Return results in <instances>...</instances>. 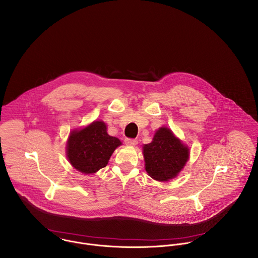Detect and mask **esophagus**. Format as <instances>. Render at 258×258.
I'll return each mask as SVG.
<instances>
[{
    "mask_svg": "<svg viewBox=\"0 0 258 258\" xmlns=\"http://www.w3.org/2000/svg\"><path fill=\"white\" fill-rule=\"evenodd\" d=\"M125 144L126 145H130V146H135V145L138 144V140L137 139L127 138V139H125Z\"/></svg>",
    "mask_w": 258,
    "mask_h": 258,
    "instance_id": "34e87169",
    "label": "esophagus"
}]
</instances>
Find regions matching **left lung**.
I'll return each instance as SVG.
<instances>
[{"instance_id": "1", "label": "left lung", "mask_w": 258, "mask_h": 258, "mask_svg": "<svg viewBox=\"0 0 258 258\" xmlns=\"http://www.w3.org/2000/svg\"><path fill=\"white\" fill-rule=\"evenodd\" d=\"M188 154V148L165 127L157 130L152 142L143 147L145 169L152 178L160 181L176 176L187 161Z\"/></svg>"}]
</instances>
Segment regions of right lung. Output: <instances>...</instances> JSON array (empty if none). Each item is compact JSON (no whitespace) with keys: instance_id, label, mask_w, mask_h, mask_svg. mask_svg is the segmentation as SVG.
<instances>
[{"instance_id":"obj_1","label":"right lung","mask_w":258,"mask_h":258,"mask_svg":"<svg viewBox=\"0 0 258 258\" xmlns=\"http://www.w3.org/2000/svg\"><path fill=\"white\" fill-rule=\"evenodd\" d=\"M121 141L107 133L102 121L93 122L88 127L73 131L68 141V158L72 165L83 173H94L105 167Z\"/></svg>"}]
</instances>
